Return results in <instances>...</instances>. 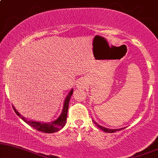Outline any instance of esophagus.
Segmentation results:
<instances>
[{
	"label": "esophagus",
	"mask_w": 158,
	"mask_h": 158,
	"mask_svg": "<svg viewBox=\"0 0 158 158\" xmlns=\"http://www.w3.org/2000/svg\"><path fill=\"white\" fill-rule=\"evenodd\" d=\"M85 86V81L82 80V79H79V81H78V84H77L78 88H84Z\"/></svg>",
	"instance_id": "34e87169"
}]
</instances>
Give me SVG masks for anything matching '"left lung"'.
<instances>
[{
	"instance_id": "1",
	"label": "left lung",
	"mask_w": 158,
	"mask_h": 158,
	"mask_svg": "<svg viewBox=\"0 0 158 158\" xmlns=\"http://www.w3.org/2000/svg\"><path fill=\"white\" fill-rule=\"evenodd\" d=\"M94 123H95L96 125H97V126L99 127V128H100V129H102L103 131H105V132H108V133H113V132H115V131H120V130H122V129H124V128H119V129H108V128H104V127H102V126H99V125H98L97 123L96 122H94Z\"/></svg>"
}]
</instances>
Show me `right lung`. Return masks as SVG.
<instances>
[{"instance_id": "1", "label": "right lung", "mask_w": 158, "mask_h": 158, "mask_svg": "<svg viewBox=\"0 0 158 158\" xmlns=\"http://www.w3.org/2000/svg\"><path fill=\"white\" fill-rule=\"evenodd\" d=\"M73 90H70V93L68 94V97L65 99L64 103V108H63L62 113L59 117L57 119H56L55 121H52V122L48 123H41L40 122H35V121H28L24 117H23L22 116L20 115V114L15 109V108L13 107V109L15 110V112L18 116L21 117V118L24 121L25 123H27L29 126H30L32 128H34L37 131L44 132V133H53V132H56L62 128L64 126L65 123H66V119L67 116H68V105L69 102H70V99L71 97L72 94H73Z\"/></svg>"}]
</instances>
